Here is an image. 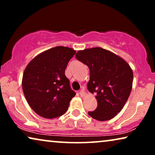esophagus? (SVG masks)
Returning <instances> with one entry per match:
<instances>
[{"label":"esophagus","instance_id":"obj_1","mask_svg":"<svg viewBox=\"0 0 155 155\" xmlns=\"http://www.w3.org/2000/svg\"><path fill=\"white\" fill-rule=\"evenodd\" d=\"M80 95L81 97H84L86 95V92L83 90H81L80 91Z\"/></svg>","mask_w":155,"mask_h":155}]
</instances>
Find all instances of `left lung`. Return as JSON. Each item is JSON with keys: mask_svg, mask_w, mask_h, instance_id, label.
<instances>
[{"mask_svg": "<svg viewBox=\"0 0 155 155\" xmlns=\"http://www.w3.org/2000/svg\"><path fill=\"white\" fill-rule=\"evenodd\" d=\"M76 58L90 69L89 92L96 94L97 109L89 111L99 121L111 119L121 111L133 87V73L121 57L101 47L80 50Z\"/></svg>", "mask_w": 155, "mask_h": 155, "instance_id": "8db88e82", "label": "left lung"}]
</instances>
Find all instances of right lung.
Returning a JSON list of instances; mask_svg holds the SVG:
<instances>
[{"label":"right lung","mask_w":155,"mask_h":155,"mask_svg":"<svg viewBox=\"0 0 155 155\" xmlns=\"http://www.w3.org/2000/svg\"><path fill=\"white\" fill-rule=\"evenodd\" d=\"M75 52L72 48L56 46L38 54L25 68L23 92L29 107L41 117L62 116L75 97L65 71Z\"/></svg>","instance_id":"add662e5"}]
</instances>
